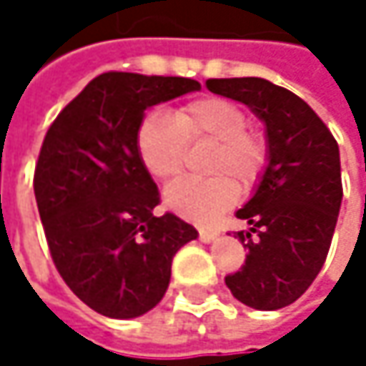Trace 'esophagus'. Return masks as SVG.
Wrapping results in <instances>:
<instances>
[{
  "instance_id": "esophagus-1",
  "label": "esophagus",
  "mask_w": 366,
  "mask_h": 366,
  "mask_svg": "<svg viewBox=\"0 0 366 366\" xmlns=\"http://www.w3.org/2000/svg\"><path fill=\"white\" fill-rule=\"evenodd\" d=\"M216 237H218V233L212 231V229H201V231H199V239H201L203 244H209V242H214Z\"/></svg>"
}]
</instances>
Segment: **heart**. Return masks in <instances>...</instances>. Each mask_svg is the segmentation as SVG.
Returning a JSON list of instances; mask_svg holds the SVG:
<instances>
[{
  "label": "heart",
  "mask_w": 366,
  "mask_h": 366,
  "mask_svg": "<svg viewBox=\"0 0 366 366\" xmlns=\"http://www.w3.org/2000/svg\"><path fill=\"white\" fill-rule=\"evenodd\" d=\"M212 144V178H184L165 190V205L186 220L207 224L250 188L267 163L264 139L248 129V116L222 97H201L172 114L150 112L137 131V150L146 169L161 182L182 174L188 146Z\"/></svg>",
  "instance_id": "1"
}]
</instances>
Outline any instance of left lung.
Wrapping results in <instances>:
<instances>
[{"label":"left lung","mask_w":366,"mask_h":366,"mask_svg":"<svg viewBox=\"0 0 366 366\" xmlns=\"http://www.w3.org/2000/svg\"><path fill=\"white\" fill-rule=\"evenodd\" d=\"M205 86L248 106L267 142L264 172L235 214L250 224L237 233L246 262L224 282L252 310H282L312 286L329 254L343 197L339 146L301 97L264 78H209Z\"/></svg>","instance_id":"8db88e82"}]
</instances>
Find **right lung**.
Wrapping results in <instances>:
<instances>
[{"instance_id":"obj_1","label":"right lung","mask_w":366,"mask_h":366,"mask_svg":"<svg viewBox=\"0 0 366 366\" xmlns=\"http://www.w3.org/2000/svg\"><path fill=\"white\" fill-rule=\"evenodd\" d=\"M199 89L190 78L108 71L44 137L34 190L50 256L102 316L129 320L157 307L174 256L199 235L174 214L154 216L159 188L137 150L146 110Z\"/></svg>"}]
</instances>
